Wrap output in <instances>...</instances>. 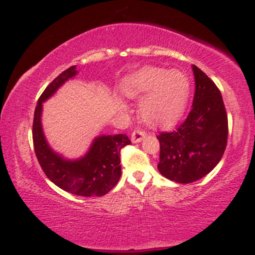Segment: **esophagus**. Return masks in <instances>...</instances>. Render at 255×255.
I'll return each mask as SVG.
<instances>
[{
    "label": "esophagus",
    "instance_id": "34e87169",
    "mask_svg": "<svg viewBox=\"0 0 255 255\" xmlns=\"http://www.w3.org/2000/svg\"><path fill=\"white\" fill-rule=\"evenodd\" d=\"M146 136V131L141 129H135L131 133V141L140 142Z\"/></svg>",
    "mask_w": 255,
    "mask_h": 255
}]
</instances>
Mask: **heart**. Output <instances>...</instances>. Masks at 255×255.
I'll return each instance as SVG.
<instances>
[{"label":"heart","instance_id":"heart-1","mask_svg":"<svg viewBox=\"0 0 255 255\" xmlns=\"http://www.w3.org/2000/svg\"><path fill=\"white\" fill-rule=\"evenodd\" d=\"M122 90L128 97L141 98L139 114L146 124L169 127L183 115L191 83L183 72L148 66L125 78ZM118 104L120 108L126 107L121 98H118Z\"/></svg>","mask_w":255,"mask_h":255}]
</instances>
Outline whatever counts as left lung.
Here are the masks:
<instances>
[{"label": "left lung", "mask_w": 255, "mask_h": 255, "mask_svg": "<svg viewBox=\"0 0 255 255\" xmlns=\"http://www.w3.org/2000/svg\"><path fill=\"white\" fill-rule=\"evenodd\" d=\"M195 93L191 113L176 130L160 133L157 168L177 183L200 180L218 164L228 140V116L221 91L193 64Z\"/></svg>", "instance_id": "left-lung-1"}]
</instances>
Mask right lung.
I'll return each instance as SVG.
<instances>
[{
    "mask_svg": "<svg viewBox=\"0 0 255 255\" xmlns=\"http://www.w3.org/2000/svg\"><path fill=\"white\" fill-rule=\"evenodd\" d=\"M77 74L75 66L66 69L49 84L38 99L32 127L34 152L46 176L61 189L80 197H102L110 192L121 177L120 152L130 144L128 136L126 134L99 135L83 157L67 159L50 147L42 127L43 103Z\"/></svg>",
    "mask_w": 255,
    "mask_h": 255,
    "instance_id": "obj_1",
    "label": "right lung"
}]
</instances>
